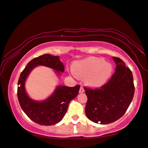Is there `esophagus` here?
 I'll return each instance as SVG.
<instances>
[{"label":"esophagus","instance_id":"1","mask_svg":"<svg viewBox=\"0 0 148 148\" xmlns=\"http://www.w3.org/2000/svg\"><path fill=\"white\" fill-rule=\"evenodd\" d=\"M84 88H83V87H81L80 89H79V93H84Z\"/></svg>","mask_w":148,"mask_h":148}]
</instances>
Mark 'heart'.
Instances as JSON below:
<instances>
[{
  "mask_svg": "<svg viewBox=\"0 0 148 148\" xmlns=\"http://www.w3.org/2000/svg\"><path fill=\"white\" fill-rule=\"evenodd\" d=\"M112 70V64L105 61L104 58L90 57L75 62L71 74L74 77L84 78L88 86L98 88L106 84Z\"/></svg>",
  "mask_w": 148,
  "mask_h": 148,
  "instance_id": "b5f03b06",
  "label": "heart"
}]
</instances>
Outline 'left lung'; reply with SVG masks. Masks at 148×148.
I'll list each match as a JSON object with an SVG mask.
<instances>
[{
	"label": "left lung",
	"instance_id": "obj_1",
	"mask_svg": "<svg viewBox=\"0 0 148 148\" xmlns=\"http://www.w3.org/2000/svg\"><path fill=\"white\" fill-rule=\"evenodd\" d=\"M116 69L107 84L100 89L84 88L88 96L86 114L92 122L110 124L123 116L134 95L131 71L121 58L112 57Z\"/></svg>",
	"mask_w": 148,
	"mask_h": 148
}]
</instances>
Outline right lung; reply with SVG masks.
Returning <instances> with one entry per match:
<instances>
[{
  "instance_id": "obj_1",
  "label": "right lung",
  "mask_w": 148,
  "mask_h": 148,
  "mask_svg": "<svg viewBox=\"0 0 148 148\" xmlns=\"http://www.w3.org/2000/svg\"><path fill=\"white\" fill-rule=\"evenodd\" d=\"M51 68L59 76L64 71V66L58 56L49 54L34 58L28 62L20 75L18 81L17 97L20 106L26 115L40 125H52L59 123L67 110L69 102L77 96L80 86H58L51 96L46 100L36 101L28 96L25 90V81L32 71L37 66Z\"/></svg>"
}]
</instances>
